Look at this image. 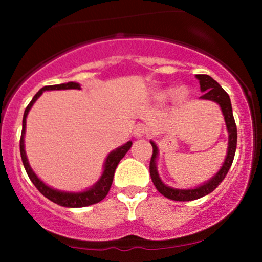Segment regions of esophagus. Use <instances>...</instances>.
Wrapping results in <instances>:
<instances>
[{"mask_svg":"<svg viewBox=\"0 0 262 262\" xmlns=\"http://www.w3.org/2000/svg\"><path fill=\"white\" fill-rule=\"evenodd\" d=\"M145 134H146V127H145V125L139 124V125H137V127H135V129H134L135 137L141 138V137H144Z\"/></svg>","mask_w":262,"mask_h":262,"instance_id":"1","label":"esophagus"}]
</instances>
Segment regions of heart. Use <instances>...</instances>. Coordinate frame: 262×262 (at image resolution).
Segmentation results:
<instances>
[{
  "label": "heart",
  "instance_id": "obj_1",
  "mask_svg": "<svg viewBox=\"0 0 262 262\" xmlns=\"http://www.w3.org/2000/svg\"><path fill=\"white\" fill-rule=\"evenodd\" d=\"M172 95L177 102H185L186 98H187V96H188V91L185 89V87H181V89L176 90L175 92H172L171 90H167V91H164L160 93V98L161 100H166V98H169L170 96H172Z\"/></svg>",
  "mask_w": 262,
  "mask_h": 262
}]
</instances>
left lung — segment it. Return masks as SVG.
I'll list each match as a JSON object with an SVG mask.
<instances>
[{"instance_id": "1", "label": "left lung", "mask_w": 262, "mask_h": 262, "mask_svg": "<svg viewBox=\"0 0 262 262\" xmlns=\"http://www.w3.org/2000/svg\"><path fill=\"white\" fill-rule=\"evenodd\" d=\"M196 77L200 80L201 85V91L203 92V95L201 96V98L203 100H210L214 101L221 106L222 112L224 114L225 123H227V129L229 132V146H228V155L225 159L223 166L219 170V172L210 180L209 182L204 183L201 187H197L194 189H177V188H171L167 187L166 185L161 182L160 177L158 175V171H156L155 166V159L158 155V148L152 141V155L150 159V176H151V181L155 185L156 189L166 198L172 201H180V202H186V201H193L198 200V198L209 194L210 192L214 191L215 188L221 185V182L223 181L224 177L227 176L228 171H229L231 164H233L234 155H235L236 150V140H237V133H236V124L234 121L233 117V110H231V103L229 95L222 89V86L219 85L215 80H213L212 77L208 75H196Z\"/></svg>"}]
</instances>
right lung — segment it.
Segmentation results:
<instances>
[{"mask_svg":"<svg viewBox=\"0 0 262 262\" xmlns=\"http://www.w3.org/2000/svg\"><path fill=\"white\" fill-rule=\"evenodd\" d=\"M69 89H76L80 90L81 87L79 83L76 82H68V83H61V85H52V86H44L43 89H40L35 93V96L33 97L31 103L28 104L23 114V123H22V134H20V140H19V149H20V158H22L23 165H25V169L27 171V175L29 176L33 185L37 187V189L43 194L44 197H47L48 200H50L52 202L59 204L62 207H69V208H80V207H86L90 204H95L100 201L103 200L107 196L108 191H110L111 185L113 182V176L114 171H116L117 165L119 164V161L124 158V155L127 154V151L130 149L132 141H128L127 144L121 146V148L116 149L114 151L111 152L107 156L106 164H104V171L103 175L100 179V181L96 183L92 188L87 189L85 192H80V193H68V192H60L56 189H53L48 187L45 183H43L40 180L35 176V173L33 172L31 166H29L28 160H27L26 151H25V132H26V118L27 114H28L29 110H31L33 103L37 101L39 96L43 93V91H48V90H69Z\"/></svg>","mask_w":262,"mask_h":262,"instance_id":"add662e5","label":"right lung"}]
</instances>
